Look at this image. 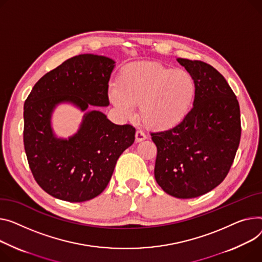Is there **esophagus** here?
<instances>
[{"label":"esophagus","instance_id":"34e87169","mask_svg":"<svg viewBox=\"0 0 262 262\" xmlns=\"http://www.w3.org/2000/svg\"><path fill=\"white\" fill-rule=\"evenodd\" d=\"M145 139H146V136L143 132H141V130L136 132V142H141V141L145 140Z\"/></svg>","mask_w":262,"mask_h":262}]
</instances>
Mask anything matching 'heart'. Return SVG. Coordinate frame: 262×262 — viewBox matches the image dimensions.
Listing matches in <instances>:
<instances>
[{"label": "heart", "mask_w": 262, "mask_h": 262, "mask_svg": "<svg viewBox=\"0 0 262 262\" xmlns=\"http://www.w3.org/2000/svg\"><path fill=\"white\" fill-rule=\"evenodd\" d=\"M197 84L190 73L159 62H139L125 66L110 89L114 106L126 117L139 105L143 124L155 130L179 125L193 108Z\"/></svg>", "instance_id": "obj_1"}]
</instances>
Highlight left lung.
I'll return each mask as SVG.
<instances>
[{"instance_id": "1", "label": "left lung", "mask_w": 262, "mask_h": 262, "mask_svg": "<svg viewBox=\"0 0 262 262\" xmlns=\"http://www.w3.org/2000/svg\"><path fill=\"white\" fill-rule=\"evenodd\" d=\"M177 61L196 81L194 106L179 125L150 136L157 183L172 197L189 199L208 193L228 175L240 142V108L217 69L202 61Z\"/></svg>"}]
</instances>
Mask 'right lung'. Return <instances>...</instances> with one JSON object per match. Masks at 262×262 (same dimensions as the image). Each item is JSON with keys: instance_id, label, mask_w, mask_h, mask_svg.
Instances as JSON below:
<instances>
[{"instance_id": "1", "label": "right lung", "mask_w": 262, "mask_h": 262, "mask_svg": "<svg viewBox=\"0 0 262 262\" xmlns=\"http://www.w3.org/2000/svg\"><path fill=\"white\" fill-rule=\"evenodd\" d=\"M115 61L92 54L66 60L44 75L24 104V147L37 183L50 196L91 200L107 186L121 154L135 141L136 129L117 125L92 106H108V81ZM89 108L78 132L58 138L51 115L58 103Z\"/></svg>"}]
</instances>
